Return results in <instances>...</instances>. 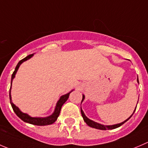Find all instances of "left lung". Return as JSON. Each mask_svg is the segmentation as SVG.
<instances>
[{
	"label": "left lung",
	"mask_w": 148,
	"mask_h": 148,
	"mask_svg": "<svg viewBox=\"0 0 148 148\" xmlns=\"http://www.w3.org/2000/svg\"><path fill=\"white\" fill-rule=\"evenodd\" d=\"M137 82L139 83V80H138V77H137ZM84 95H82V102L84 100ZM137 108V107H136ZM136 108L135 109H134V112H133V114H132V116L130 117H129L128 119H127V120H125L124 121H123V122L120 123V124H114V125H109V126H106V125H103V124H98V123L97 122H95V121H92V120H90V119L87 118V116H85V114H84V112H83V110H82L81 108V114H82V116L83 117V119H84V121H85L86 124H87L88 126H90V127H92V128H95V129H97V130H114V129H116V128H118V127H119L120 126H121L122 124H124V123L126 122V121H128L129 119H130V118H131L132 116V115L134 114V111H135L136 110Z\"/></svg>",
	"instance_id": "obj_1"
}]
</instances>
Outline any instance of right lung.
Masks as SVG:
<instances>
[{"mask_svg": "<svg viewBox=\"0 0 148 148\" xmlns=\"http://www.w3.org/2000/svg\"><path fill=\"white\" fill-rule=\"evenodd\" d=\"M33 55H34V54H30V55L27 56V57L23 58L22 60H21V61L18 63V64H17L16 66L15 70H14V71L13 72L12 76H11V84H12L13 79H14V78L15 77L16 74L17 72V70H18V68H19L20 65H21L24 61H27V60L29 59L30 58H32V57L33 56ZM11 87H10V90H9L10 103H11V106H12L13 110H14L15 114L17 115V116L19 117V118L21 119L22 121H24V122H27V123H29V124H34V125H37V126H45V125H49V124H53V123L57 120L58 116H59L60 112H61V107H62L63 105L65 103V102L68 100L70 93L73 91V90H71L70 92L67 93V94L66 95H62L61 97H60L58 101L57 102L56 106V108H55V110H54V112L52 114V115L49 116L48 117H44V118H42V117H31L30 116H29L28 114L21 112V110H19V108H18L17 106H16L15 105L12 103V101H11Z\"/></svg>", "mask_w": 148, "mask_h": 148, "instance_id": "obj_1", "label": "right lung"}]
</instances>
